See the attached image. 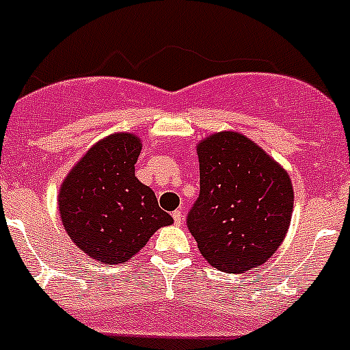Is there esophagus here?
Listing matches in <instances>:
<instances>
[{
    "label": "esophagus",
    "instance_id": "obj_1",
    "mask_svg": "<svg viewBox=\"0 0 350 350\" xmlns=\"http://www.w3.org/2000/svg\"><path fill=\"white\" fill-rule=\"evenodd\" d=\"M172 217H174V223L178 224V226H181L183 219H185V214H183V211H174L172 212Z\"/></svg>",
    "mask_w": 350,
    "mask_h": 350
}]
</instances>
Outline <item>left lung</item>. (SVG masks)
Here are the masks:
<instances>
[{
  "instance_id": "left-lung-1",
  "label": "left lung",
  "mask_w": 350,
  "mask_h": 350,
  "mask_svg": "<svg viewBox=\"0 0 350 350\" xmlns=\"http://www.w3.org/2000/svg\"><path fill=\"white\" fill-rule=\"evenodd\" d=\"M200 195L188 230L211 266L240 274L266 262L285 240L293 212L288 172L237 131L198 142Z\"/></svg>"
}]
</instances>
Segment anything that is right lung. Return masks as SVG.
<instances>
[{"label": "right lung", "mask_w": 350, "mask_h": 350, "mask_svg": "<svg viewBox=\"0 0 350 350\" xmlns=\"http://www.w3.org/2000/svg\"><path fill=\"white\" fill-rule=\"evenodd\" d=\"M142 138L113 133L94 143L58 190V211L68 238L100 264H124L159 228L172 224L155 193L135 174Z\"/></svg>", "instance_id": "right-lung-1"}]
</instances>
